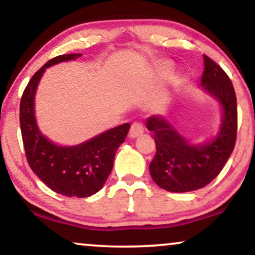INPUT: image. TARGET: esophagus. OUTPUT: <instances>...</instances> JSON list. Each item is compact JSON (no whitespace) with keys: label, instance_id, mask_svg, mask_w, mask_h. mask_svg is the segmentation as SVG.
<instances>
[{"label":"esophagus","instance_id":"34e87169","mask_svg":"<svg viewBox=\"0 0 255 255\" xmlns=\"http://www.w3.org/2000/svg\"><path fill=\"white\" fill-rule=\"evenodd\" d=\"M143 126H142L140 122H134L133 125H131L130 127V130H129V136L131 138H136L138 136H141L142 134H143Z\"/></svg>","mask_w":255,"mask_h":255}]
</instances>
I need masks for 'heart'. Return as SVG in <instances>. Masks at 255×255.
I'll return each mask as SVG.
<instances>
[{
  "label": "heart",
  "mask_w": 255,
  "mask_h": 255,
  "mask_svg": "<svg viewBox=\"0 0 255 255\" xmlns=\"http://www.w3.org/2000/svg\"><path fill=\"white\" fill-rule=\"evenodd\" d=\"M168 70H170V66H169V64H165V65H163V71H165V72H167Z\"/></svg>",
  "instance_id": "obj_1"
}]
</instances>
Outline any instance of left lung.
I'll return each mask as SVG.
<instances>
[{
    "instance_id": "8db88e82",
    "label": "left lung",
    "mask_w": 255,
    "mask_h": 255,
    "mask_svg": "<svg viewBox=\"0 0 255 255\" xmlns=\"http://www.w3.org/2000/svg\"><path fill=\"white\" fill-rule=\"evenodd\" d=\"M202 91L218 103L219 129L203 142L184 136L169 115H151L145 127L154 133L156 154L149 172L159 188L189 192L204 188L215 179L230 155L237 137V98L233 85L222 67L204 54Z\"/></svg>"
}]
</instances>
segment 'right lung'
<instances>
[{
    "label": "right lung",
    "instance_id": "add662e5",
    "mask_svg": "<svg viewBox=\"0 0 255 255\" xmlns=\"http://www.w3.org/2000/svg\"><path fill=\"white\" fill-rule=\"evenodd\" d=\"M80 57L81 53H71L49 60L30 79L19 106L23 144L31 170L52 191L77 198L92 196L103 188L113 169L115 152L130 128L129 124L120 125L74 145L56 143L40 131L35 98L44 72L47 67Z\"/></svg>",
    "mask_w": 255,
    "mask_h": 255
}]
</instances>
